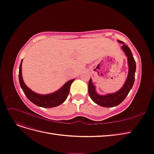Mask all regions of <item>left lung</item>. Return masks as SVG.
Returning a JSON list of instances; mask_svg holds the SVG:
<instances>
[{
	"label": "left lung",
	"mask_w": 154,
	"mask_h": 154,
	"mask_svg": "<svg viewBox=\"0 0 154 154\" xmlns=\"http://www.w3.org/2000/svg\"><path fill=\"white\" fill-rule=\"evenodd\" d=\"M118 42L120 44H122V49L124 51L125 55L128 57V61L129 72L124 86L118 92L101 95L98 94L95 91V87L92 83L91 78L90 79L88 82V94L90 97L95 103L103 107H114L122 103L129 93L134 83L136 66L133 55L129 48L125 45L123 41L119 40Z\"/></svg>",
	"instance_id": "8db88e82"
}]
</instances>
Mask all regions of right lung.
<instances>
[{
    "label": "right lung",
    "mask_w": 154,
    "mask_h": 154,
    "mask_svg": "<svg viewBox=\"0 0 154 154\" xmlns=\"http://www.w3.org/2000/svg\"><path fill=\"white\" fill-rule=\"evenodd\" d=\"M22 60L21 62L19 68V82L20 87L22 88L26 97L34 104L43 108H54L60 105L66 100L68 94L69 93V89L71 85L75 80L72 79L71 80L68 81L66 83L63 85L59 90L57 91L46 95H41L34 92L26 86L22 75Z\"/></svg>",
    "instance_id": "right-lung-1"
}]
</instances>
